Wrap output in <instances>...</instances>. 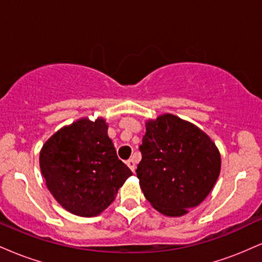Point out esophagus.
Masks as SVG:
<instances>
[{"instance_id":"1","label":"esophagus","mask_w":262,"mask_h":262,"mask_svg":"<svg viewBox=\"0 0 262 262\" xmlns=\"http://www.w3.org/2000/svg\"><path fill=\"white\" fill-rule=\"evenodd\" d=\"M127 165H128L129 169H130L134 172V170H135V160H134V159H129V160H127Z\"/></svg>"}]
</instances>
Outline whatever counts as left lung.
I'll return each mask as SVG.
<instances>
[{
	"label": "left lung",
	"mask_w": 262,
	"mask_h": 262,
	"mask_svg": "<svg viewBox=\"0 0 262 262\" xmlns=\"http://www.w3.org/2000/svg\"><path fill=\"white\" fill-rule=\"evenodd\" d=\"M137 176L144 196L165 215L179 217L209 194L221 172L214 143L172 114L146 123Z\"/></svg>",
	"instance_id": "1"
}]
</instances>
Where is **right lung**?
<instances>
[{
  "instance_id": "1",
  "label": "right lung",
  "mask_w": 262,
  "mask_h": 262,
  "mask_svg": "<svg viewBox=\"0 0 262 262\" xmlns=\"http://www.w3.org/2000/svg\"><path fill=\"white\" fill-rule=\"evenodd\" d=\"M39 161L50 193L81 217L100 214L133 175L117 156L101 118L80 119L60 129L44 144Z\"/></svg>"
}]
</instances>
